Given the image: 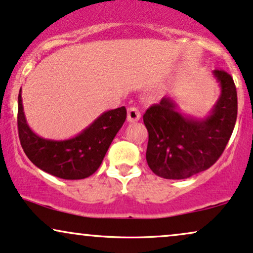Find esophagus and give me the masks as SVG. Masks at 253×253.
<instances>
[{
    "instance_id": "34e87169",
    "label": "esophagus",
    "mask_w": 253,
    "mask_h": 253,
    "mask_svg": "<svg viewBox=\"0 0 253 253\" xmlns=\"http://www.w3.org/2000/svg\"><path fill=\"white\" fill-rule=\"evenodd\" d=\"M139 120H141V112L137 108L131 106V108L127 109V121L133 123V122H137Z\"/></svg>"
}]
</instances>
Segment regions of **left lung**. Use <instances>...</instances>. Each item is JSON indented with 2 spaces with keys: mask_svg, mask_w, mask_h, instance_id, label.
Returning <instances> with one entry per match:
<instances>
[{
  "mask_svg": "<svg viewBox=\"0 0 253 253\" xmlns=\"http://www.w3.org/2000/svg\"><path fill=\"white\" fill-rule=\"evenodd\" d=\"M213 76L220 86V96L205 117L180 114L170 96L163 97L144 114L149 132L145 156L157 176L191 177L214 165L226 147L238 111L236 85L225 71H213Z\"/></svg>",
  "mask_w": 253,
  "mask_h": 253,
  "instance_id": "obj_1",
  "label": "left lung"
}]
</instances>
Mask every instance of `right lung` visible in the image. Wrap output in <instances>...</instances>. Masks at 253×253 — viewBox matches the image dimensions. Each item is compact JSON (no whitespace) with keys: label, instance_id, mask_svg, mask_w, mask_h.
Returning a JSON list of instances; mask_svg holds the SVG:
<instances>
[{"label":"right lung","instance_id":"obj_1","mask_svg":"<svg viewBox=\"0 0 253 253\" xmlns=\"http://www.w3.org/2000/svg\"><path fill=\"white\" fill-rule=\"evenodd\" d=\"M126 118L124 106L108 110L82 132L68 139L43 138L31 129L19 93L17 127L22 149L31 161L50 175L65 180H80L92 175Z\"/></svg>","mask_w":253,"mask_h":253}]
</instances>
